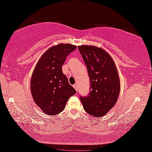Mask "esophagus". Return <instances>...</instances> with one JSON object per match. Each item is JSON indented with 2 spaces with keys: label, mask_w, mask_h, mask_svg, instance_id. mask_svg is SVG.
Masks as SVG:
<instances>
[{
  "label": "esophagus",
  "mask_w": 152,
  "mask_h": 152,
  "mask_svg": "<svg viewBox=\"0 0 152 152\" xmlns=\"http://www.w3.org/2000/svg\"><path fill=\"white\" fill-rule=\"evenodd\" d=\"M73 86L74 87V88H75V89L76 90V91H77V89H78V88H78V86H77V85L75 84V85H73Z\"/></svg>",
  "instance_id": "esophagus-1"
}]
</instances>
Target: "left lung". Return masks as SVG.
Masks as SVG:
<instances>
[{
  "instance_id": "8db88e82",
  "label": "left lung",
  "mask_w": 152,
  "mask_h": 152,
  "mask_svg": "<svg viewBox=\"0 0 152 152\" xmlns=\"http://www.w3.org/2000/svg\"><path fill=\"white\" fill-rule=\"evenodd\" d=\"M87 67L91 80L90 93L80 97L86 112L101 117L115 104L120 92V80L112 58L104 49L95 46H78Z\"/></svg>"
}]
</instances>
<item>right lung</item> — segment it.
<instances>
[{
    "label": "right lung",
    "mask_w": 152,
    "mask_h": 152,
    "mask_svg": "<svg viewBox=\"0 0 152 152\" xmlns=\"http://www.w3.org/2000/svg\"><path fill=\"white\" fill-rule=\"evenodd\" d=\"M77 48L70 44L56 45L42 54L31 80V92L35 104L46 115H55L64 110L76 93L62 72L67 56Z\"/></svg>",
    "instance_id": "obj_1"
}]
</instances>
